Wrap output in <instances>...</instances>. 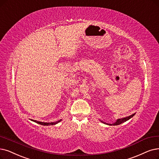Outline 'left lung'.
Here are the masks:
<instances>
[{
  "label": "left lung",
  "mask_w": 159,
  "mask_h": 159,
  "mask_svg": "<svg viewBox=\"0 0 159 159\" xmlns=\"http://www.w3.org/2000/svg\"><path fill=\"white\" fill-rule=\"evenodd\" d=\"M134 114H135V113H134ZM134 114H132V115H131V116H129V117H124V118H122V119H119L117 120V121H116L115 123H113V124H112V125H111V124H108V125H118L121 124V123H123L126 121V120H128L130 119V118H132L133 116H134ZM102 123H104V122H102Z\"/></svg>",
  "instance_id": "obj_1"
}]
</instances>
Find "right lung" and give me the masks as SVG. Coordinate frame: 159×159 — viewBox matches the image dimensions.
Wrapping results in <instances>:
<instances>
[{
    "mask_svg": "<svg viewBox=\"0 0 159 159\" xmlns=\"http://www.w3.org/2000/svg\"><path fill=\"white\" fill-rule=\"evenodd\" d=\"M31 120H33V121H34V122H35V123H39V124H40V125H55V124H57V123L60 122L61 120V119L59 120V121H57V122H55V123H43V122L38 121V120H33V119H31Z\"/></svg>",
    "mask_w": 159,
    "mask_h": 159,
    "instance_id": "right-lung-1",
    "label": "right lung"
}]
</instances>
